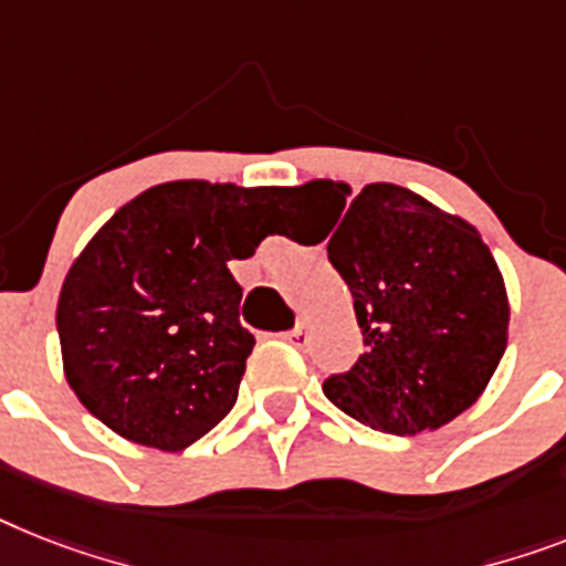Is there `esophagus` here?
<instances>
[{
	"mask_svg": "<svg viewBox=\"0 0 566 566\" xmlns=\"http://www.w3.org/2000/svg\"><path fill=\"white\" fill-rule=\"evenodd\" d=\"M286 340L292 347H306L310 344V329H306V324L294 326L292 333H286Z\"/></svg>",
	"mask_w": 566,
	"mask_h": 566,
	"instance_id": "esophagus-1",
	"label": "esophagus"
}]
</instances>
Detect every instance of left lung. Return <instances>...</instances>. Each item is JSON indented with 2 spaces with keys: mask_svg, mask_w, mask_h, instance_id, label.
Returning a JSON list of instances; mask_svg holds the SVG:
<instances>
[{
  "mask_svg": "<svg viewBox=\"0 0 566 566\" xmlns=\"http://www.w3.org/2000/svg\"><path fill=\"white\" fill-rule=\"evenodd\" d=\"M347 193L329 179L292 188L335 210L326 254L364 335V356L324 381L326 399L373 431L442 428L480 399L506 349L501 269L478 228L413 190L376 181L349 205Z\"/></svg>",
  "mask_w": 566,
  "mask_h": 566,
  "instance_id": "8db88e82",
  "label": "left lung"
}]
</instances>
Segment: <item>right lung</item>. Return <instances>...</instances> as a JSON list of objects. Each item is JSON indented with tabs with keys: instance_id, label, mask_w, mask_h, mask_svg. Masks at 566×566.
Here are the masks:
<instances>
[{
	"instance_id": "obj_1",
	"label": "right lung",
	"mask_w": 566,
	"mask_h": 566,
	"mask_svg": "<svg viewBox=\"0 0 566 566\" xmlns=\"http://www.w3.org/2000/svg\"><path fill=\"white\" fill-rule=\"evenodd\" d=\"M289 188L185 179L144 190L63 280L65 381L124 440L181 451L231 413L254 335L228 260L272 233Z\"/></svg>"
}]
</instances>
